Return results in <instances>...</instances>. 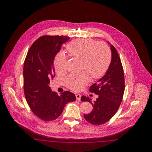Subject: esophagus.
<instances>
[{"label":"esophagus","instance_id":"obj_1","mask_svg":"<svg viewBox=\"0 0 152 152\" xmlns=\"http://www.w3.org/2000/svg\"><path fill=\"white\" fill-rule=\"evenodd\" d=\"M81 94H76V97L77 100L80 101V99H81Z\"/></svg>","mask_w":152,"mask_h":152}]
</instances>
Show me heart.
<instances>
[{
  "mask_svg": "<svg viewBox=\"0 0 152 152\" xmlns=\"http://www.w3.org/2000/svg\"><path fill=\"white\" fill-rule=\"evenodd\" d=\"M66 50L71 56L81 60V69L94 79L100 78L108 68L111 51L108 44L104 42H97L91 38L74 40L67 45ZM66 55L58 52L53 61L55 69L58 75L66 72ZM87 73L69 75L65 79L66 86L73 91L82 90L90 80Z\"/></svg>",
  "mask_w": 152,
  "mask_h": 152,
  "instance_id": "obj_1",
  "label": "heart"
}]
</instances>
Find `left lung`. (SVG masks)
Wrapping results in <instances>:
<instances>
[{"label": "left lung", "mask_w": 152, "mask_h": 152, "mask_svg": "<svg viewBox=\"0 0 152 152\" xmlns=\"http://www.w3.org/2000/svg\"><path fill=\"white\" fill-rule=\"evenodd\" d=\"M110 44V43H109ZM112 59L105 75L89 88V91L98 95L94 102L89 97L83 96L81 101H88L94 107L84 117L88 123L100 125L108 121L115 115L121 104L125 89L123 65L115 47L110 44Z\"/></svg>", "instance_id": "obj_1"}]
</instances>
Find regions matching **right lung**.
Segmentation results:
<instances>
[{"instance_id":"1","label":"right lung","mask_w":152,"mask_h":152,"mask_svg":"<svg viewBox=\"0 0 152 152\" xmlns=\"http://www.w3.org/2000/svg\"><path fill=\"white\" fill-rule=\"evenodd\" d=\"M69 39L68 36H41L31 46L25 59L23 79L26 99L33 113L45 121L56 119L66 104L76 100L72 92L64 91L58 96L49 86L55 77V55Z\"/></svg>"}]
</instances>
